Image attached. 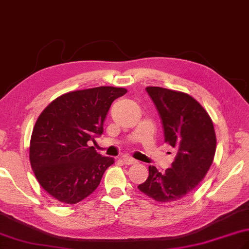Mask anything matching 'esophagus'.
<instances>
[{
    "mask_svg": "<svg viewBox=\"0 0 249 249\" xmlns=\"http://www.w3.org/2000/svg\"><path fill=\"white\" fill-rule=\"evenodd\" d=\"M122 161H123L124 164H126V165H132V164H136V163H137V161L135 160V159L129 158V157H123V158H122Z\"/></svg>",
    "mask_w": 249,
    "mask_h": 249,
    "instance_id": "1",
    "label": "esophagus"
}]
</instances>
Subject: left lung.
<instances>
[{
    "instance_id": "1",
    "label": "left lung",
    "mask_w": 249,
    "mask_h": 249,
    "mask_svg": "<svg viewBox=\"0 0 249 249\" xmlns=\"http://www.w3.org/2000/svg\"><path fill=\"white\" fill-rule=\"evenodd\" d=\"M160 116L164 142L177 149L164 174L150 165L149 176L138 188L152 200L176 203L194 191L212 166L215 152L213 121L189 94L162 87H146Z\"/></svg>"
}]
</instances>
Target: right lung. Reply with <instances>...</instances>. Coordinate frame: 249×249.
Listing matches in <instances>:
<instances>
[{
  "instance_id": "right-lung-1",
  "label": "right lung",
  "mask_w": 249,
  "mask_h": 249,
  "mask_svg": "<svg viewBox=\"0 0 249 249\" xmlns=\"http://www.w3.org/2000/svg\"><path fill=\"white\" fill-rule=\"evenodd\" d=\"M125 88L101 86L71 91L53 101L37 118L29 159L37 182L53 199L75 204L97 189L113 158L89 145L103 133L112 102Z\"/></svg>"
}]
</instances>
